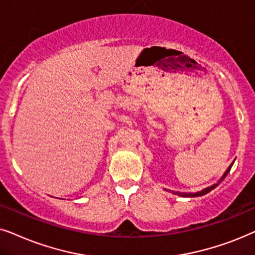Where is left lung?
Returning a JSON list of instances; mask_svg holds the SVG:
<instances>
[{"label": "left lung", "mask_w": 255, "mask_h": 255, "mask_svg": "<svg viewBox=\"0 0 255 255\" xmlns=\"http://www.w3.org/2000/svg\"><path fill=\"white\" fill-rule=\"evenodd\" d=\"M233 163H234V162H233ZM233 163H232V164L230 165L229 168H227V170L225 171V174L223 175V177L219 179V181H218V183H217V184H213V185H211V186H209V188H206V189H204V190H202V191H199V192H196V193H191V192H190V193H185V192H182V193H181V192H175V193H176V195H179V196H183V197H198V196H204V195H206V193L210 192V191H211V190L215 189L216 186H218L219 183L222 182L223 179L226 177L227 174H229L230 170H231V168H232Z\"/></svg>", "instance_id": "obj_1"}]
</instances>
